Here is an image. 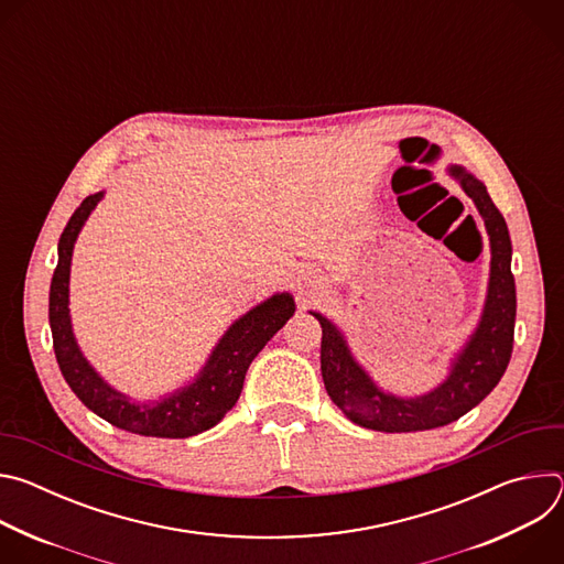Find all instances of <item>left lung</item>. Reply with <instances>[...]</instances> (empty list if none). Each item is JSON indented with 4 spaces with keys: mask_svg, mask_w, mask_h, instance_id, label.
Wrapping results in <instances>:
<instances>
[{
    "mask_svg": "<svg viewBox=\"0 0 564 564\" xmlns=\"http://www.w3.org/2000/svg\"><path fill=\"white\" fill-rule=\"evenodd\" d=\"M448 174L462 185L485 220L491 246V274L485 310L466 346L451 364L448 377L433 390L415 397H399L381 390L352 357L344 333L330 318H318L321 330V377L330 399L357 426L381 433H413L446 426L475 409L502 379L516 328V281L511 274V236L505 216L494 205L485 183L459 165Z\"/></svg>",
    "mask_w": 564,
    "mask_h": 564,
    "instance_id": "1",
    "label": "left lung"
}]
</instances>
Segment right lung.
Here are the masks:
<instances>
[{
	"label": "right lung",
	"instance_id": "add662e5",
	"mask_svg": "<svg viewBox=\"0 0 564 564\" xmlns=\"http://www.w3.org/2000/svg\"><path fill=\"white\" fill-rule=\"evenodd\" d=\"M102 196L105 192H98L83 200L66 223L57 243V268L53 272L48 294V321L59 370L70 390L89 411L122 431L170 440H183L209 431L238 401L246 372L254 357L294 314V299L290 292H276L236 318L192 383L165 394L163 399L144 401V404L131 401L129 394L109 386L87 361L75 341L68 314L73 246L79 229L85 227Z\"/></svg>",
	"mask_w": 564,
	"mask_h": 564
}]
</instances>
